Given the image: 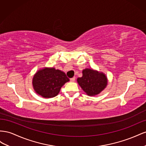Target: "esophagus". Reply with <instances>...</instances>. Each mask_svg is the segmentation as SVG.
Returning <instances> with one entry per match:
<instances>
[{
  "label": "esophagus",
  "mask_w": 146,
  "mask_h": 146,
  "mask_svg": "<svg viewBox=\"0 0 146 146\" xmlns=\"http://www.w3.org/2000/svg\"><path fill=\"white\" fill-rule=\"evenodd\" d=\"M74 81H75V78H74V77L70 79V81L71 82H74Z\"/></svg>",
  "instance_id": "34e87169"
}]
</instances>
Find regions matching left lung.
<instances>
[{"mask_svg":"<svg viewBox=\"0 0 146 146\" xmlns=\"http://www.w3.org/2000/svg\"><path fill=\"white\" fill-rule=\"evenodd\" d=\"M77 81L82 89L89 96H94L100 93L108 84L105 74L89 68L82 70V76L78 78Z\"/></svg>","mask_w":146,"mask_h":146,"instance_id":"obj_1","label":"left lung"}]
</instances>
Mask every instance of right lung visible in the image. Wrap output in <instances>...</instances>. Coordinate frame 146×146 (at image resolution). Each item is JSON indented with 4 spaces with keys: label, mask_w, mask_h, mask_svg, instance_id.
<instances>
[{
    "label": "right lung",
    "mask_w": 146,
    "mask_h": 146,
    "mask_svg": "<svg viewBox=\"0 0 146 146\" xmlns=\"http://www.w3.org/2000/svg\"><path fill=\"white\" fill-rule=\"evenodd\" d=\"M69 79L64 72L54 68L38 70L33 77L32 84L35 92L44 98L54 97Z\"/></svg>",
    "instance_id": "add662e5"
}]
</instances>
